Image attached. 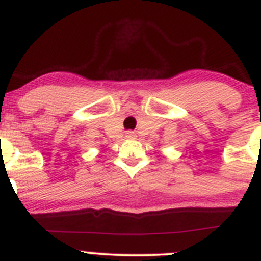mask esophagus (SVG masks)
Returning <instances> with one entry per match:
<instances>
[{
    "label": "esophagus",
    "mask_w": 261,
    "mask_h": 261,
    "mask_svg": "<svg viewBox=\"0 0 261 261\" xmlns=\"http://www.w3.org/2000/svg\"><path fill=\"white\" fill-rule=\"evenodd\" d=\"M135 138H136V134L134 133V131H127V133H126V139H131V140H133V139Z\"/></svg>",
    "instance_id": "34e87169"
}]
</instances>
